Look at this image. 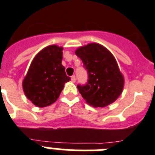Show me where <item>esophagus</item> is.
I'll return each instance as SVG.
<instances>
[{"mask_svg":"<svg viewBox=\"0 0 155 155\" xmlns=\"http://www.w3.org/2000/svg\"><path fill=\"white\" fill-rule=\"evenodd\" d=\"M71 80H72V82H73V83H75V82H76V76H72V77H71Z\"/></svg>","mask_w":155,"mask_h":155,"instance_id":"34e87169","label":"esophagus"}]
</instances>
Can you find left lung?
<instances>
[{"instance_id": "obj_1", "label": "left lung", "mask_w": 155, "mask_h": 155, "mask_svg": "<svg viewBox=\"0 0 155 155\" xmlns=\"http://www.w3.org/2000/svg\"><path fill=\"white\" fill-rule=\"evenodd\" d=\"M75 53L88 72L87 83L77 85L86 103L93 107H104L114 103L122 93L124 79L113 54L97 43L80 47Z\"/></svg>"}]
</instances>
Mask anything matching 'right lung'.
Masks as SVG:
<instances>
[{
	"label": "right lung",
	"instance_id": "add662e5",
	"mask_svg": "<svg viewBox=\"0 0 155 155\" xmlns=\"http://www.w3.org/2000/svg\"><path fill=\"white\" fill-rule=\"evenodd\" d=\"M62 47L55 45L38 52L30 65L22 83L26 97L34 105L45 107L55 103L70 80L62 65Z\"/></svg>",
	"mask_w": 155,
	"mask_h": 155
}]
</instances>
